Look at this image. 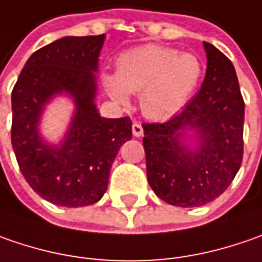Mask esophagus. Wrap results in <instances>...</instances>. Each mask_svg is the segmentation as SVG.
<instances>
[{"mask_svg": "<svg viewBox=\"0 0 262 262\" xmlns=\"http://www.w3.org/2000/svg\"><path fill=\"white\" fill-rule=\"evenodd\" d=\"M132 133H133L135 138H141L143 135L142 124H141V123H133V124H132Z\"/></svg>", "mask_w": 262, "mask_h": 262, "instance_id": "esophagus-1", "label": "esophagus"}]
</instances>
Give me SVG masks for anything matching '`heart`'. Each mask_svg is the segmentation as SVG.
I'll use <instances>...</instances> for the list:
<instances>
[{"mask_svg":"<svg viewBox=\"0 0 262 262\" xmlns=\"http://www.w3.org/2000/svg\"><path fill=\"white\" fill-rule=\"evenodd\" d=\"M202 63L193 54L163 45H141L123 52L117 73L102 74L110 97L126 105L130 94H139L142 113L151 120L176 116L196 92Z\"/></svg>","mask_w":262,"mask_h":262,"instance_id":"1","label":"heart"}]
</instances>
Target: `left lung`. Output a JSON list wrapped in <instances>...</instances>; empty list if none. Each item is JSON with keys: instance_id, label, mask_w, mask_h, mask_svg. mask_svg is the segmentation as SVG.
Returning <instances> with one entry per match:
<instances>
[{"instance_id": "obj_1", "label": "left lung", "mask_w": 262, "mask_h": 262, "mask_svg": "<svg viewBox=\"0 0 262 262\" xmlns=\"http://www.w3.org/2000/svg\"><path fill=\"white\" fill-rule=\"evenodd\" d=\"M202 88L167 123L143 124L148 183L176 207H201L220 196L244 155L245 104L232 61L204 42Z\"/></svg>"}]
</instances>
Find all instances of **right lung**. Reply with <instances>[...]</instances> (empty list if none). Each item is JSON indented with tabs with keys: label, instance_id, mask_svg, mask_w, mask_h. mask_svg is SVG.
Masks as SVG:
<instances>
[{
	"label": "right lung",
	"instance_id": "add662e5",
	"mask_svg": "<svg viewBox=\"0 0 262 262\" xmlns=\"http://www.w3.org/2000/svg\"><path fill=\"white\" fill-rule=\"evenodd\" d=\"M105 35L64 36L30 55L11 92V145L30 188L60 207H86L102 198L120 146L132 139L129 117L98 113L97 73ZM57 96L74 102L64 138L40 135L46 105Z\"/></svg>",
	"mask_w": 262,
	"mask_h": 262
}]
</instances>
